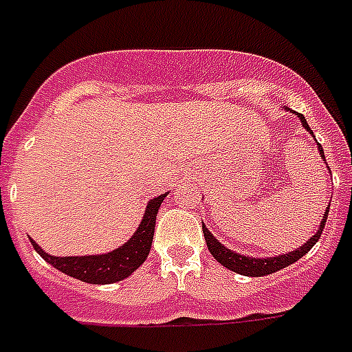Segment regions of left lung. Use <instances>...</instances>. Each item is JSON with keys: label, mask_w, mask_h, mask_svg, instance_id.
<instances>
[{"label": "left lung", "mask_w": 352, "mask_h": 352, "mask_svg": "<svg viewBox=\"0 0 352 352\" xmlns=\"http://www.w3.org/2000/svg\"><path fill=\"white\" fill-rule=\"evenodd\" d=\"M298 117H300L303 127H305L307 131L312 135V129L309 127V124H307L305 117H303V115H300V113H298ZM318 151H320V155H322V159L325 160V157H323V148L320 146V144H318ZM329 206H331V204H329ZM329 206H327V210L323 212V219H322V223H320V226H318L316 234L312 235L311 239L307 241L305 245L300 246V248H296V250L289 252V254H283V256H276V257L241 256V254H237V252L230 250V248H226L225 245H221L219 241L214 237V234H212V232H210L204 225H203V234H204V239H206V246H208L210 254H212V256H214L215 259H217V261L223 265V267H226L228 270H234V272L241 274V276L259 278V276H268V274H274V272H278V270H281V268L289 267V265L296 263L298 259H301V257L305 256L307 252L311 250L312 246L316 245L318 239L322 237V232H323V228H325V223H327Z\"/></svg>", "instance_id": "left-lung-1"}]
</instances>
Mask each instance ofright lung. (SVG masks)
Returning <instances> with one entry per match:
<instances>
[{"label":"right lung","instance_id":"obj_1","mask_svg":"<svg viewBox=\"0 0 352 352\" xmlns=\"http://www.w3.org/2000/svg\"><path fill=\"white\" fill-rule=\"evenodd\" d=\"M168 193H162L159 197L151 199L146 206L144 217L138 225L137 232L131 235V239L120 248L113 252L100 254V256H71V257H56L43 252L36 241L30 239L34 250L45 259L49 265L58 268L60 272L67 274L71 278L91 285H107L122 281L127 276H131L146 259L151 250V241L155 234V221L160 204L164 201Z\"/></svg>","mask_w":352,"mask_h":352}]
</instances>
